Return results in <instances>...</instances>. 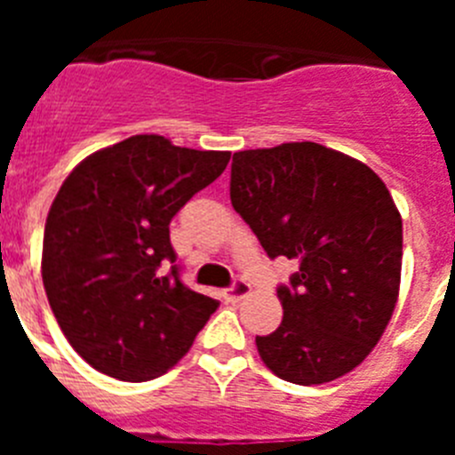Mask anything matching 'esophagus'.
Listing matches in <instances>:
<instances>
[{
	"mask_svg": "<svg viewBox=\"0 0 455 455\" xmlns=\"http://www.w3.org/2000/svg\"><path fill=\"white\" fill-rule=\"evenodd\" d=\"M251 291H252V289H251V284L246 283V280H236L232 287L225 289V299L232 300V303H236V300L251 296Z\"/></svg>",
	"mask_w": 455,
	"mask_h": 455,
	"instance_id": "obj_1",
	"label": "esophagus"
}]
</instances>
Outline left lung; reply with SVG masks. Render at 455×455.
I'll list each match as a JSON object with an SVG mask.
<instances>
[{"instance_id":"obj_1","label":"left lung","mask_w":455,"mask_h":455,"mask_svg":"<svg viewBox=\"0 0 455 455\" xmlns=\"http://www.w3.org/2000/svg\"><path fill=\"white\" fill-rule=\"evenodd\" d=\"M230 200L271 259L283 323L255 337L277 378L331 383L371 353L399 299L403 225L387 187L353 156L303 140L232 156Z\"/></svg>"}]
</instances>
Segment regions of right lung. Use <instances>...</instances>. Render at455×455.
Segmentation results:
<instances>
[{
    "instance_id": "right-lung-1",
    "label": "right lung",
    "mask_w": 455,
    "mask_h": 455,
    "mask_svg": "<svg viewBox=\"0 0 455 455\" xmlns=\"http://www.w3.org/2000/svg\"><path fill=\"white\" fill-rule=\"evenodd\" d=\"M230 152L136 134L66 178L43 239V284L70 347L92 369L143 383L182 360L219 300L180 280L172 216L214 182Z\"/></svg>"
}]
</instances>
